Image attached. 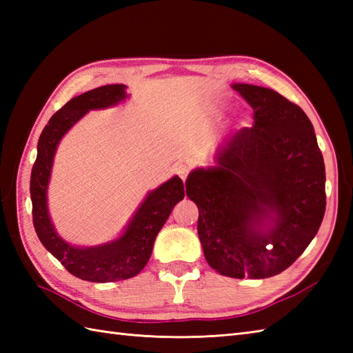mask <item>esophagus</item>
Wrapping results in <instances>:
<instances>
[{
	"instance_id": "1",
	"label": "esophagus",
	"mask_w": 353,
	"mask_h": 353,
	"mask_svg": "<svg viewBox=\"0 0 353 353\" xmlns=\"http://www.w3.org/2000/svg\"><path fill=\"white\" fill-rule=\"evenodd\" d=\"M174 171L177 172V176L182 179V181H185L186 177H188V172H190V167L188 165H185V163H177L176 167H174Z\"/></svg>"
}]
</instances>
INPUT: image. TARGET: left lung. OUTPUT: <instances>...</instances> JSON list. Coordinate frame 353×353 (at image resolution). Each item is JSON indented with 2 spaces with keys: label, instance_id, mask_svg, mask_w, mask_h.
Returning <instances> with one entry per match:
<instances>
[{
  "label": "left lung",
  "instance_id": "left-lung-1",
  "mask_svg": "<svg viewBox=\"0 0 353 353\" xmlns=\"http://www.w3.org/2000/svg\"><path fill=\"white\" fill-rule=\"evenodd\" d=\"M254 124L186 179L208 264L235 279L282 273L316 236L326 209L325 162L314 127L273 89L232 83Z\"/></svg>",
  "mask_w": 353,
  "mask_h": 353
}]
</instances>
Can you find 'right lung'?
Returning <instances> with one entry per match:
<instances>
[{"instance_id": "1", "label": "right lung", "mask_w": 353, "mask_h": 353, "mask_svg": "<svg viewBox=\"0 0 353 353\" xmlns=\"http://www.w3.org/2000/svg\"><path fill=\"white\" fill-rule=\"evenodd\" d=\"M125 89V85L119 83L95 88L74 97L57 110L37 141V157L30 177L33 224L41 243L71 274L89 282H117L137 276L147 265L154 239L172 208L185 197L182 179L171 177L147 194L121 235L104 244L72 245L56 232L48 212L47 194L59 142L89 110L108 109L123 103L129 97Z\"/></svg>"}]
</instances>
